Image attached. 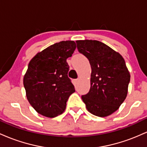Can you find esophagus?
I'll list each match as a JSON object with an SVG mask.
<instances>
[{"instance_id":"obj_1","label":"esophagus","mask_w":147,"mask_h":147,"mask_svg":"<svg viewBox=\"0 0 147 147\" xmlns=\"http://www.w3.org/2000/svg\"><path fill=\"white\" fill-rule=\"evenodd\" d=\"M75 81H76V83H77V84H78L79 82H80V79H76Z\"/></svg>"}]
</instances>
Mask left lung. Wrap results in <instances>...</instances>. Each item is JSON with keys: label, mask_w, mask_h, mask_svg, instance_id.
I'll return each instance as SVG.
<instances>
[{"label": "left lung", "mask_w": 147, "mask_h": 147, "mask_svg": "<svg viewBox=\"0 0 147 147\" xmlns=\"http://www.w3.org/2000/svg\"><path fill=\"white\" fill-rule=\"evenodd\" d=\"M77 49L89 60L90 88L82 98L87 110L104 117L115 112L125 100L130 82L129 71L119 52L96 40L76 41Z\"/></svg>", "instance_id": "1"}]
</instances>
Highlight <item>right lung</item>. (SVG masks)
I'll return each instance as SVG.
<instances>
[{
	"mask_svg": "<svg viewBox=\"0 0 147 147\" xmlns=\"http://www.w3.org/2000/svg\"><path fill=\"white\" fill-rule=\"evenodd\" d=\"M76 48L73 41H61L38 52L23 77L26 97L34 110L47 117L62 114L75 86L68 77L66 59Z\"/></svg>",
	"mask_w": 147,
	"mask_h": 147,
	"instance_id": "right-lung-1",
	"label": "right lung"
}]
</instances>
